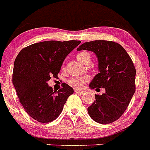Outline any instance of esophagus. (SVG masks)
<instances>
[{
  "label": "esophagus",
  "instance_id": "esophagus-1",
  "mask_svg": "<svg viewBox=\"0 0 150 150\" xmlns=\"http://www.w3.org/2000/svg\"><path fill=\"white\" fill-rule=\"evenodd\" d=\"M75 91L77 93V94H83L84 93V91H81V90L75 89Z\"/></svg>",
  "mask_w": 150,
  "mask_h": 150
}]
</instances>
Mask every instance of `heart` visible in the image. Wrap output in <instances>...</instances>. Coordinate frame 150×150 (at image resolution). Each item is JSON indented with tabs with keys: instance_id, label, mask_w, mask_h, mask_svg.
Wrapping results in <instances>:
<instances>
[{
	"instance_id": "b5f03b06",
	"label": "heart",
	"mask_w": 150,
	"mask_h": 150,
	"mask_svg": "<svg viewBox=\"0 0 150 150\" xmlns=\"http://www.w3.org/2000/svg\"><path fill=\"white\" fill-rule=\"evenodd\" d=\"M76 57L78 59V61L80 62H81L82 64H84L86 62L90 61V59H91L90 54L86 51H83L79 53L77 55ZM86 81L87 78H85V77H73V78H70L68 81V83L69 84V86H71L72 87H74V88H80L83 86V84Z\"/></svg>"
}]
</instances>
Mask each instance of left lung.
I'll return each instance as SVG.
<instances>
[{
	"instance_id": "1",
	"label": "left lung",
	"mask_w": 150,
	"mask_h": 150,
	"mask_svg": "<svg viewBox=\"0 0 150 150\" xmlns=\"http://www.w3.org/2000/svg\"><path fill=\"white\" fill-rule=\"evenodd\" d=\"M94 52L98 59L99 73L89 87L103 88L105 92L95 94L88 108L91 118L100 124L118 120L125 111L136 91V68L126 50L120 44L105 40H94L81 45L77 50Z\"/></svg>"
}]
</instances>
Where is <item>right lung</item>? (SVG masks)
Here are the masks:
<instances>
[{
	"label": "right lung",
	"instance_id": "obj_1",
	"mask_svg": "<svg viewBox=\"0 0 150 150\" xmlns=\"http://www.w3.org/2000/svg\"><path fill=\"white\" fill-rule=\"evenodd\" d=\"M81 41H45L32 44L18 53L14 64L12 83L23 108L33 120L47 123L56 120L74 90L67 83L56 92L49 86L57 78L65 58Z\"/></svg>",
	"mask_w": 150,
	"mask_h": 150
}]
</instances>
